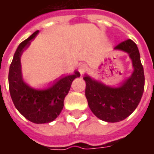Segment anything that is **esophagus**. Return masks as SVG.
Returning <instances> with one entry per match:
<instances>
[{
    "mask_svg": "<svg viewBox=\"0 0 154 154\" xmlns=\"http://www.w3.org/2000/svg\"><path fill=\"white\" fill-rule=\"evenodd\" d=\"M87 66L86 65L85 63H82L81 64L80 66H79V68H78V70H79V72L81 74H84V72L87 71Z\"/></svg>",
    "mask_w": 154,
    "mask_h": 154,
    "instance_id": "obj_1",
    "label": "esophagus"
}]
</instances>
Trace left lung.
Returning <instances> with one entry per match:
<instances>
[{"mask_svg":"<svg viewBox=\"0 0 154 154\" xmlns=\"http://www.w3.org/2000/svg\"><path fill=\"white\" fill-rule=\"evenodd\" d=\"M115 49L128 53L132 59L134 72L119 87H106L91 77H84L85 95L92 113L106 122H119L134 112L144 90V72L139 49L131 39L121 42Z\"/></svg>","mask_w":154,"mask_h":154,"instance_id":"8db88e82","label":"left lung"}]
</instances>
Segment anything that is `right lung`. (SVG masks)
Returning a JSON list of instances; mask_svg holds the SVG:
<instances>
[{"mask_svg": "<svg viewBox=\"0 0 154 154\" xmlns=\"http://www.w3.org/2000/svg\"><path fill=\"white\" fill-rule=\"evenodd\" d=\"M38 33V30L35 31L20 43L15 51L9 70V90L15 108L22 116L35 124H44L53 121L59 116L72 82L80 77V73L75 72L73 75L61 78L47 90H35L26 85L22 80L20 56Z\"/></svg>", "mask_w": 154, "mask_h": 154, "instance_id": "add662e5", "label": "right lung"}]
</instances>
